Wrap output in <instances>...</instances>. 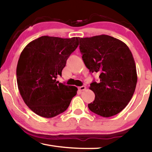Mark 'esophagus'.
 <instances>
[{
	"label": "esophagus",
	"mask_w": 152,
	"mask_h": 152,
	"mask_svg": "<svg viewBox=\"0 0 152 152\" xmlns=\"http://www.w3.org/2000/svg\"><path fill=\"white\" fill-rule=\"evenodd\" d=\"M78 88H79L80 91H85L86 88V87L85 86H80Z\"/></svg>",
	"instance_id": "esophagus-1"
}]
</instances>
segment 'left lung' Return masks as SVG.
<instances>
[{"label": "left lung", "mask_w": 152, "mask_h": 152, "mask_svg": "<svg viewBox=\"0 0 152 152\" xmlns=\"http://www.w3.org/2000/svg\"><path fill=\"white\" fill-rule=\"evenodd\" d=\"M82 60L91 72H100V82L90 89L94 101L88 104L92 112L109 117L118 114L128 104L137 81L134 59L124 42L107 35L79 37Z\"/></svg>", "instance_id": "obj_1"}]
</instances>
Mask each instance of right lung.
<instances>
[{"label":"right lung","instance_id":"obj_1","mask_svg":"<svg viewBox=\"0 0 152 152\" xmlns=\"http://www.w3.org/2000/svg\"><path fill=\"white\" fill-rule=\"evenodd\" d=\"M79 37L42 36L22 51L17 66L20 96L35 114L51 118L68 109L77 94L76 86L56 81L69 56L79 44Z\"/></svg>","mask_w":152,"mask_h":152}]
</instances>
